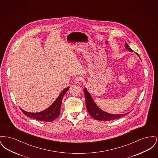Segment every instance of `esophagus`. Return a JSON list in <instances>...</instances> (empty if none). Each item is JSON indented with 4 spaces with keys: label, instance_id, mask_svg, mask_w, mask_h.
I'll use <instances>...</instances> for the list:
<instances>
[{
    "label": "esophagus",
    "instance_id": "34e87169",
    "mask_svg": "<svg viewBox=\"0 0 158 158\" xmlns=\"http://www.w3.org/2000/svg\"><path fill=\"white\" fill-rule=\"evenodd\" d=\"M82 80V79L81 77H76L75 78V82L76 83H77H77H81Z\"/></svg>",
    "mask_w": 158,
    "mask_h": 158
}]
</instances>
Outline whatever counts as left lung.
<instances>
[{"label":"left lung","instance_id":"obj_1","mask_svg":"<svg viewBox=\"0 0 158 158\" xmlns=\"http://www.w3.org/2000/svg\"><path fill=\"white\" fill-rule=\"evenodd\" d=\"M126 47L130 52H133L132 49L126 43ZM84 94L85 97V102L86 106L88 110V112L94 118L99 121H110L118 118L123 117L124 115L127 114H111L108 113H105L101 110L98 106L95 104L92 98H91L89 93L86 90V89H84Z\"/></svg>","mask_w":158,"mask_h":158}]
</instances>
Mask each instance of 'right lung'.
<instances>
[{
	"label": "right lung",
	"mask_w": 158,
	"mask_h": 158,
	"mask_svg": "<svg viewBox=\"0 0 158 158\" xmlns=\"http://www.w3.org/2000/svg\"><path fill=\"white\" fill-rule=\"evenodd\" d=\"M69 87L65 88L60 93L58 98L53 102V104L47 108L44 111H43L40 113H31L27 112L21 110L23 112L26 116L32 118L34 119L41 121H48L50 122L56 119L60 115V107L61 105L62 99L63 98L64 95L69 90Z\"/></svg>",
	"instance_id": "obj_1"
}]
</instances>
